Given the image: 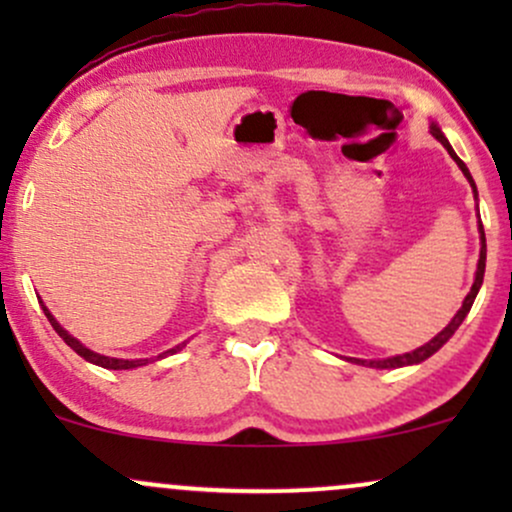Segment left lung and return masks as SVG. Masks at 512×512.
I'll list each match as a JSON object with an SVG mask.
<instances>
[{"instance_id":"left-lung-1","label":"left lung","mask_w":512,"mask_h":512,"mask_svg":"<svg viewBox=\"0 0 512 512\" xmlns=\"http://www.w3.org/2000/svg\"><path fill=\"white\" fill-rule=\"evenodd\" d=\"M431 134H433V137L438 139L440 144L445 146V151H448L452 161H455V163H457V168L462 170L464 178H467L469 185H472L474 199H477V197H479V192H477V185H474V180H472V173H469V168L464 166L462 158L455 154V149H452L448 139H445L443 129H440L438 125H431ZM477 211H479V207H477ZM479 243H481V250H479L477 274H474V284H472V289H469L467 296H464L462 308L457 310L455 317H452V320L448 322V327H445V330H440V332L436 334V337L431 339V342H426L424 346H419V349L409 351V354H399V356H390V358H378V361H363V358H346V361H349V363H358V366H368V368H380V370H383V368H404V366H416V363L426 361V358H431L433 354H436V351L440 349V346H443L445 342H448V339L452 337V334L457 332V327L462 325V320H464V317H467L469 310H472V303H474V298H477V293H479V289H481V284H484V269H486V236H484V226H481V221H479Z\"/></svg>"}]
</instances>
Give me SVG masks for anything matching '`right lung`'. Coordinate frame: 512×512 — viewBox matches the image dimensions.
Returning a JSON list of instances; mask_svg holds the SVG:
<instances>
[{
    "label": "right lung",
    "instance_id": "add662e5",
    "mask_svg": "<svg viewBox=\"0 0 512 512\" xmlns=\"http://www.w3.org/2000/svg\"><path fill=\"white\" fill-rule=\"evenodd\" d=\"M40 305H43V313H45V317H48V320H50V325L55 327V332L60 334L64 342H67V346H72L76 354H79L81 358H86V361L93 363V366H101V368H108V370H132V368L146 366V363L154 361V358H113V356L96 354V351H91V349H88V346H84V344L79 342V339L72 337V334L64 330L60 322L55 320V315H52L50 310H48V305H45L43 301H40ZM185 344H187V342H182V344H178V346H173V349L163 351V354L156 356V361H158V358H166V356L178 354V351H182V346H185Z\"/></svg>",
    "mask_w": 512,
    "mask_h": 512
}]
</instances>
